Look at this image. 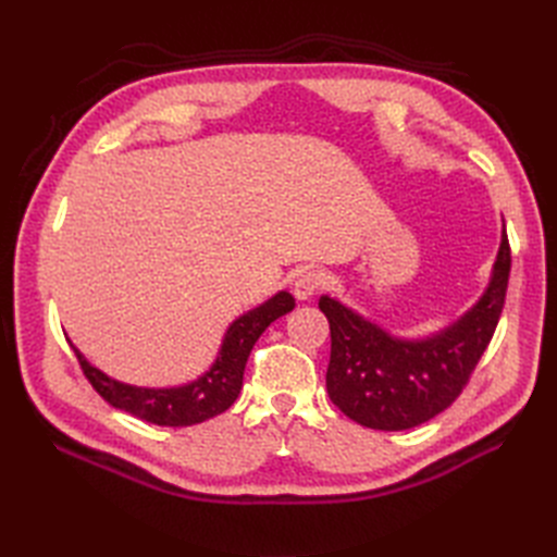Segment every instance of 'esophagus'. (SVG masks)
Returning <instances> with one entry per match:
<instances>
[{
	"label": "esophagus",
	"mask_w": 557,
	"mask_h": 557,
	"mask_svg": "<svg viewBox=\"0 0 557 557\" xmlns=\"http://www.w3.org/2000/svg\"><path fill=\"white\" fill-rule=\"evenodd\" d=\"M327 276L320 272V269H307V272H301L295 278V297L297 299H311L315 293H320L325 288Z\"/></svg>",
	"instance_id": "esophagus-1"
}]
</instances>
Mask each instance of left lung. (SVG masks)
I'll return each instance as SVG.
<instances>
[{
	"instance_id": "1",
	"label": "left lung",
	"mask_w": 557,
	"mask_h": 557,
	"mask_svg": "<svg viewBox=\"0 0 557 557\" xmlns=\"http://www.w3.org/2000/svg\"><path fill=\"white\" fill-rule=\"evenodd\" d=\"M511 272L507 230L493 278L458 323L420 342L391 336L332 297L318 307L330 320V399L350 420L372 430H409L448 409L491 344Z\"/></svg>"
}]
</instances>
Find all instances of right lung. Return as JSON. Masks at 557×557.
Masks as SVG:
<instances>
[{"label":"right lung","instance_id":"add662e5","mask_svg":"<svg viewBox=\"0 0 557 557\" xmlns=\"http://www.w3.org/2000/svg\"><path fill=\"white\" fill-rule=\"evenodd\" d=\"M295 309V297L290 293H278L262 307L244 313L234 320L225 332L221 352L205 376L181 387H137L127 385L95 369L74 348L83 374L95 391L102 395L111 407L137 416L146 423L166 428H188L205 423V420L227 411L239 397L244 383V369L252 346L260 334L274 323L276 318Z\"/></svg>","mask_w":557,"mask_h":557}]
</instances>
